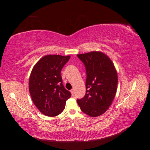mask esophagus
I'll use <instances>...</instances> for the list:
<instances>
[{
    "label": "esophagus",
    "instance_id": "34e87169",
    "mask_svg": "<svg viewBox=\"0 0 150 150\" xmlns=\"http://www.w3.org/2000/svg\"><path fill=\"white\" fill-rule=\"evenodd\" d=\"M71 94H72V96H73L74 94V89H71Z\"/></svg>",
    "mask_w": 150,
    "mask_h": 150
}]
</instances>
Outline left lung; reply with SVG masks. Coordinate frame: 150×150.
I'll use <instances>...</instances> for the list:
<instances>
[{"label":"left lung","mask_w":150,"mask_h":150,"mask_svg":"<svg viewBox=\"0 0 150 150\" xmlns=\"http://www.w3.org/2000/svg\"><path fill=\"white\" fill-rule=\"evenodd\" d=\"M77 56L84 63L87 74L86 94L77 102L85 114L99 116L108 110L115 97L118 81L116 69L111 59L102 52Z\"/></svg>","instance_id":"left-lung-1"}]
</instances>
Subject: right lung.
<instances>
[{
	"mask_svg": "<svg viewBox=\"0 0 150 150\" xmlns=\"http://www.w3.org/2000/svg\"><path fill=\"white\" fill-rule=\"evenodd\" d=\"M70 56L46 55L33 68L29 89L34 104L43 115L54 117L65 108L71 94L62 84L61 71Z\"/></svg>",
	"mask_w": 150,
	"mask_h": 150,
	"instance_id": "obj_1",
	"label": "right lung"
}]
</instances>
